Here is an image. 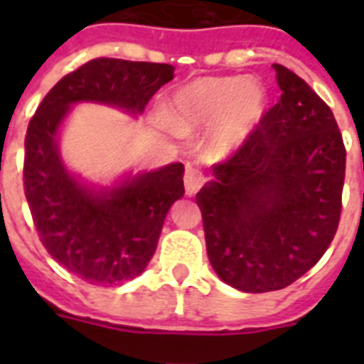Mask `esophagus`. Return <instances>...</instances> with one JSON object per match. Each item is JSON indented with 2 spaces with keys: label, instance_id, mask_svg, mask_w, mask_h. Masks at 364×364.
Masks as SVG:
<instances>
[{
  "label": "esophagus",
  "instance_id": "obj_1",
  "mask_svg": "<svg viewBox=\"0 0 364 364\" xmlns=\"http://www.w3.org/2000/svg\"><path fill=\"white\" fill-rule=\"evenodd\" d=\"M204 185V176L200 173L198 170H193V168H188L187 173H185V193L188 196H194V194L198 193V188Z\"/></svg>",
  "mask_w": 364,
  "mask_h": 364
}]
</instances>
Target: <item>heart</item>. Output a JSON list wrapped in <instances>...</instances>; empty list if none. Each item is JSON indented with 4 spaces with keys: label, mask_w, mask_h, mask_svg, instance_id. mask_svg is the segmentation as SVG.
Instances as JSON below:
<instances>
[{
    "label": "heart",
    "mask_w": 364,
    "mask_h": 364,
    "mask_svg": "<svg viewBox=\"0 0 364 364\" xmlns=\"http://www.w3.org/2000/svg\"><path fill=\"white\" fill-rule=\"evenodd\" d=\"M268 109V92L257 79L202 77L179 88L170 102V122L179 134L210 127L208 151L223 156L242 147Z\"/></svg>",
    "instance_id": "heart-1"
}]
</instances>
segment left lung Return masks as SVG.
<instances>
[{"mask_svg": "<svg viewBox=\"0 0 364 364\" xmlns=\"http://www.w3.org/2000/svg\"><path fill=\"white\" fill-rule=\"evenodd\" d=\"M282 98L196 194L205 247L223 282L268 293L296 282L333 242L346 149L331 107L285 65Z\"/></svg>", "mask_w": 364, "mask_h": 364, "instance_id": "8db88e82", "label": "left lung"}]
</instances>
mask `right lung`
<instances>
[{
  "mask_svg": "<svg viewBox=\"0 0 364 364\" xmlns=\"http://www.w3.org/2000/svg\"><path fill=\"white\" fill-rule=\"evenodd\" d=\"M173 65L96 58L62 77L31 117L24 191L39 240L65 270L92 285H117L147 268L171 204L185 194L181 162L92 185L65 166L60 132L71 107L102 104L132 117L173 79Z\"/></svg>",
  "mask_w": 364,
  "mask_h": 364,
  "instance_id": "add662e5",
  "label": "right lung"
}]
</instances>
